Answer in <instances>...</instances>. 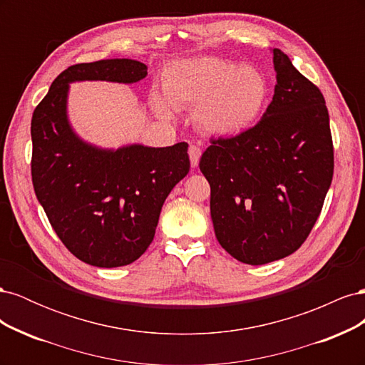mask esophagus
Wrapping results in <instances>:
<instances>
[{
	"label": "esophagus",
	"mask_w": 365,
	"mask_h": 365,
	"mask_svg": "<svg viewBox=\"0 0 365 365\" xmlns=\"http://www.w3.org/2000/svg\"><path fill=\"white\" fill-rule=\"evenodd\" d=\"M201 148L196 146V145H190L189 146V158H190V164L192 168H196L197 164H200V158H201Z\"/></svg>",
	"instance_id": "esophagus-1"
}]
</instances>
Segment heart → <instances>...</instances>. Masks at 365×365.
I'll return each mask as SVG.
<instances>
[{"label": "heart", "instance_id": "1", "mask_svg": "<svg viewBox=\"0 0 365 365\" xmlns=\"http://www.w3.org/2000/svg\"><path fill=\"white\" fill-rule=\"evenodd\" d=\"M163 97L153 96L157 114L195 109V123L210 135H235L252 125L268 96L264 76L251 65L204 56L170 63L163 73Z\"/></svg>", "mask_w": 365, "mask_h": 365}]
</instances>
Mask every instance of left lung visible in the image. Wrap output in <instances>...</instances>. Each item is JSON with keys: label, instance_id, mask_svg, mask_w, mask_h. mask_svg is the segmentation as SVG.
Wrapping results in <instances>:
<instances>
[{"label": "left lung", "instance_id": "obj_1", "mask_svg": "<svg viewBox=\"0 0 365 365\" xmlns=\"http://www.w3.org/2000/svg\"><path fill=\"white\" fill-rule=\"evenodd\" d=\"M272 54L277 82L267 113L237 135L210 140L200 161L216 239L248 264L283 259L303 245L334 176L322 91L288 54Z\"/></svg>", "mask_w": 365, "mask_h": 365}]
</instances>
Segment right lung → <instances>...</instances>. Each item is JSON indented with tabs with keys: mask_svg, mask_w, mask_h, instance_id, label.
Masks as SVG:
<instances>
[{
	"mask_svg": "<svg viewBox=\"0 0 365 365\" xmlns=\"http://www.w3.org/2000/svg\"><path fill=\"white\" fill-rule=\"evenodd\" d=\"M146 74V65L132 59L76 63L53 81L33 111V189L62 244L93 267H123L148 250L165 197L189 173V145L115 152L86 145L65 113L68 83H134Z\"/></svg>",
	"mask_w": 365,
	"mask_h": 365,
	"instance_id": "right-lung-1",
	"label": "right lung"
}]
</instances>
